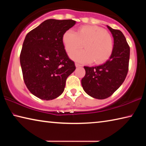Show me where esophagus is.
I'll list each match as a JSON object with an SVG mask.
<instances>
[{
  "mask_svg": "<svg viewBox=\"0 0 146 146\" xmlns=\"http://www.w3.org/2000/svg\"><path fill=\"white\" fill-rule=\"evenodd\" d=\"M75 66L76 68H80V67H82V65H80V64H79L78 63H75Z\"/></svg>",
  "mask_w": 146,
  "mask_h": 146,
  "instance_id": "esophagus-1",
  "label": "esophagus"
}]
</instances>
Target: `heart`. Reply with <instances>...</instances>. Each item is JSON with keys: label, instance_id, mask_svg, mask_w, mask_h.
I'll return each instance as SVG.
<instances>
[{"label": "heart", "instance_id": "1", "mask_svg": "<svg viewBox=\"0 0 146 146\" xmlns=\"http://www.w3.org/2000/svg\"><path fill=\"white\" fill-rule=\"evenodd\" d=\"M62 42L66 51L71 52L84 46L86 49L71 53L70 57L81 63L104 62L112 55L113 41L105 29L95 26H84L76 33L69 29L64 33Z\"/></svg>", "mask_w": 146, "mask_h": 146}]
</instances>
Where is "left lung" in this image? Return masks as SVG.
Listing matches in <instances>:
<instances>
[{
	"mask_svg": "<svg viewBox=\"0 0 146 146\" xmlns=\"http://www.w3.org/2000/svg\"><path fill=\"white\" fill-rule=\"evenodd\" d=\"M107 28L113 37V51L110 59L95 67L84 66L86 75L82 80L85 92L97 99L110 97L122 84L126 77L130 48L122 31Z\"/></svg>",
	"mask_w": 146,
	"mask_h": 146,
	"instance_id": "8db88e82",
	"label": "left lung"
}]
</instances>
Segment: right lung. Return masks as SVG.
Here are the masks:
<instances>
[{
	"mask_svg": "<svg viewBox=\"0 0 146 146\" xmlns=\"http://www.w3.org/2000/svg\"><path fill=\"white\" fill-rule=\"evenodd\" d=\"M73 20L48 19L26 35L20 62L26 87L35 97L50 100L63 93L66 79L75 70L62 42Z\"/></svg>",
	"mask_w": 146,
	"mask_h": 146,
	"instance_id": "add662e5",
	"label": "right lung"
}]
</instances>
